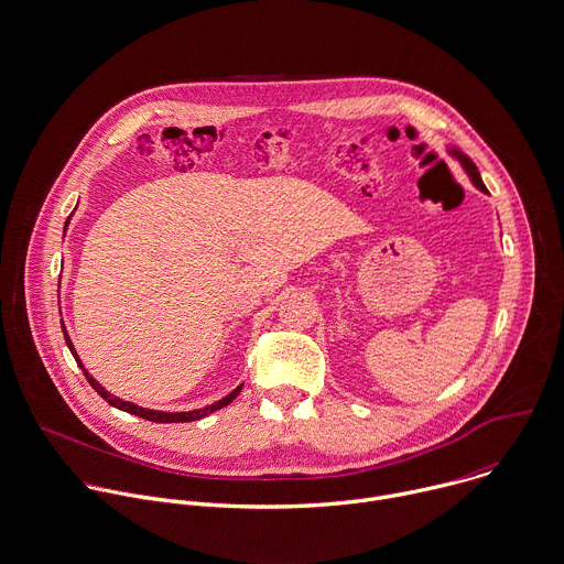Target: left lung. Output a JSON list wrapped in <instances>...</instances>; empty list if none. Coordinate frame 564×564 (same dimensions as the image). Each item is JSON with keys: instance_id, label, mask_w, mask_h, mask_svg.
<instances>
[{"instance_id": "8db88e82", "label": "left lung", "mask_w": 564, "mask_h": 564, "mask_svg": "<svg viewBox=\"0 0 564 564\" xmlns=\"http://www.w3.org/2000/svg\"><path fill=\"white\" fill-rule=\"evenodd\" d=\"M447 154L449 156H454L460 165H463V170L467 172V176H469V181L478 187L480 193H485V195H489V191L485 187V183H482V178H480V172H478V167H476V163L460 150V148H456V145H447Z\"/></svg>"}]
</instances>
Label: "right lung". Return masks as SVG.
I'll list each match as a JSON object with an SVG mask.
<instances>
[{"mask_svg": "<svg viewBox=\"0 0 564 564\" xmlns=\"http://www.w3.org/2000/svg\"><path fill=\"white\" fill-rule=\"evenodd\" d=\"M73 217V215H70ZM70 217H68V221H66V226L70 224ZM62 329H64V338H66V345H68V349H70V354L75 356V360H77V365L84 369V377L88 379V383L93 386V390L106 401V403H110L112 408H117V410H121V412H128V414H134V416H141V419H145V421H152V423H191V421H199V419H204V416H208V414H213V412H217V410H221V408H226V405H230L237 397H239V392H241V388H243V383L239 386V388H235L228 397H224L221 401H217V403H213V405H208V408H202V410H191V412H159V410H148V408H139V405H134V403H130V401H123V399H119V397H115V394H110V392H106L93 377L88 373V369L84 367V362H82V358L77 356V351H75V345H73V340H70V336H68V332H66V327H64V321H62Z\"/></svg>", "mask_w": 564, "mask_h": 564, "instance_id": "1", "label": "right lung"}]
</instances>
